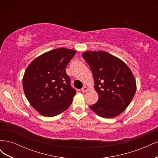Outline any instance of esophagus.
I'll list each match as a JSON object with an SVG mask.
<instances>
[{
  "instance_id": "esophagus-1",
  "label": "esophagus",
  "mask_w": 158,
  "mask_h": 158,
  "mask_svg": "<svg viewBox=\"0 0 158 158\" xmlns=\"http://www.w3.org/2000/svg\"><path fill=\"white\" fill-rule=\"evenodd\" d=\"M81 90H82V92L85 93V92H87L89 90V88H88V87H86V86H84Z\"/></svg>"
}]
</instances>
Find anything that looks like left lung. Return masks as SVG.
<instances>
[{"label": "left lung", "instance_id": "8db88e82", "mask_svg": "<svg viewBox=\"0 0 158 158\" xmlns=\"http://www.w3.org/2000/svg\"><path fill=\"white\" fill-rule=\"evenodd\" d=\"M83 58L92 70L98 102L89 107L99 117L113 118L121 114L136 90L135 76L127 64L107 52L88 51Z\"/></svg>", "mask_w": 158, "mask_h": 158}]
</instances>
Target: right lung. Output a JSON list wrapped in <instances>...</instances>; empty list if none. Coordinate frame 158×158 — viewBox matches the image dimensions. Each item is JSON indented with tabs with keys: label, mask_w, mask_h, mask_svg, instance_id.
<instances>
[{
	"label": "right lung",
	"mask_w": 158,
	"mask_h": 158,
	"mask_svg": "<svg viewBox=\"0 0 158 158\" xmlns=\"http://www.w3.org/2000/svg\"><path fill=\"white\" fill-rule=\"evenodd\" d=\"M76 51L58 48L44 52L28 65L23 89L31 106L43 116L54 117L67 109L76 90L70 85L65 68Z\"/></svg>",
	"instance_id": "add662e5"
}]
</instances>
